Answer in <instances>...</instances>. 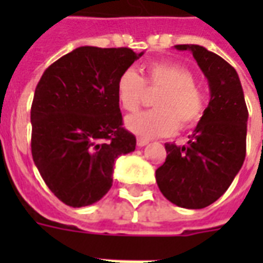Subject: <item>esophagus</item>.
Listing matches in <instances>:
<instances>
[{
	"label": "esophagus",
	"instance_id": "obj_1",
	"mask_svg": "<svg viewBox=\"0 0 263 263\" xmlns=\"http://www.w3.org/2000/svg\"><path fill=\"white\" fill-rule=\"evenodd\" d=\"M149 143V139H145V138H138L137 139V145L139 148H142V146H146Z\"/></svg>",
	"mask_w": 263,
	"mask_h": 263
}]
</instances>
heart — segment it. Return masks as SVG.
Returning <instances> with one entry per match:
<instances>
[{
    "label": "heart",
    "instance_id": "heart-1",
    "mask_svg": "<svg viewBox=\"0 0 263 263\" xmlns=\"http://www.w3.org/2000/svg\"><path fill=\"white\" fill-rule=\"evenodd\" d=\"M146 90L158 92L152 111L128 117L126 128L143 138L171 135L177 126L197 125L205 111V96L194 84L193 73L179 63L156 62L149 66L143 80L135 69L122 71L117 81V98L122 108L134 112L143 103Z\"/></svg>",
    "mask_w": 263,
    "mask_h": 263
}]
</instances>
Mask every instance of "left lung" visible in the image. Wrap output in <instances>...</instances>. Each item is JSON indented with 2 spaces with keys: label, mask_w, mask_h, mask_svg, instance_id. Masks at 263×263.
Here are the masks:
<instances>
[{
  "label": "left lung",
  "mask_w": 263,
  "mask_h": 263,
  "mask_svg": "<svg viewBox=\"0 0 263 263\" xmlns=\"http://www.w3.org/2000/svg\"><path fill=\"white\" fill-rule=\"evenodd\" d=\"M175 49L192 52L209 81L210 101L186 145L165 143L167 156L156 169V183L171 203L198 210L226 193L242 167L248 109L238 73L230 63L200 45Z\"/></svg>",
  "instance_id": "obj_1"
}]
</instances>
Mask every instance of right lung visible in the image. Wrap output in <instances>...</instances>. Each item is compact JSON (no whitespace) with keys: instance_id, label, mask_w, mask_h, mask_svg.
<instances>
[{"instance_id":"obj_1","label":"right lung","mask_w":263,"mask_h":263,"mask_svg":"<svg viewBox=\"0 0 263 263\" xmlns=\"http://www.w3.org/2000/svg\"><path fill=\"white\" fill-rule=\"evenodd\" d=\"M143 54L80 46L50 65L31 108L32 158L54 196L70 207L97 203L112 186L114 163L135 151L122 128L117 81Z\"/></svg>"}]
</instances>
